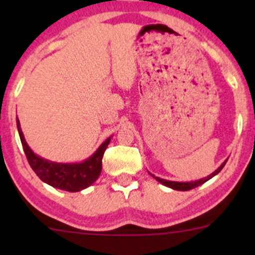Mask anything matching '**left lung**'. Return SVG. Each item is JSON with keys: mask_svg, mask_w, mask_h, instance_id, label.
Here are the masks:
<instances>
[{"mask_svg": "<svg viewBox=\"0 0 255 255\" xmlns=\"http://www.w3.org/2000/svg\"><path fill=\"white\" fill-rule=\"evenodd\" d=\"M226 163H227V161H225V163H223L222 165H221L220 168H218L217 170L215 171V173L211 174L210 176L205 177V179H201V180H197V181H191V182H176V181H168V180L159 179V177H155V179L158 180L159 182H161V184H163V185H165V186L171 187V189H174V190H179V191H189V190H192V189H195V187L200 186V185L205 184V182H206L207 180H210L211 177H213V176L216 175V174L220 173V171L222 170L223 166H225Z\"/></svg>", "mask_w": 255, "mask_h": 255, "instance_id": "obj_1", "label": "left lung"}]
</instances>
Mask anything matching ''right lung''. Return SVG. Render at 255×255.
Masks as SVG:
<instances>
[{"mask_svg": "<svg viewBox=\"0 0 255 255\" xmlns=\"http://www.w3.org/2000/svg\"><path fill=\"white\" fill-rule=\"evenodd\" d=\"M18 133H19L20 142H22L23 150H24L27 160L30 168L39 176L40 180L56 187V189L65 190L69 192H76L80 190L86 189L91 184H94L99 179L102 170V156L109 145L111 138L105 140V143L96 150V153L80 164H58L44 160L35 155L28 144L25 143L23 137L22 129L19 127V122L17 120Z\"/></svg>", "mask_w": 255, "mask_h": 255, "instance_id": "right-lung-1", "label": "right lung"}]
</instances>
